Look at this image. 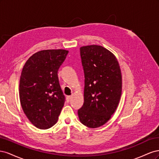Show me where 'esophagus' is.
<instances>
[{
    "label": "esophagus",
    "mask_w": 159,
    "mask_h": 159,
    "mask_svg": "<svg viewBox=\"0 0 159 159\" xmlns=\"http://www.w3.org/2000/svg\"><path fill=\"white\" fill-rule=\"evenodd\" d=\"M71 96H68V97H67L66 98V100H67V102H70V100L71 99Z\"/></svg>",
    "instance_id": "34e87169"
}]
</instances>
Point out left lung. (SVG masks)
<instances>
[{"label":"left lung","mask_w":159,"mask_h":159,"mask_svg":"<svg viewBox=\"0 0 159 159\" xmlns=\"http://www.w3.org/2000/svg\"><path fill=\"white\" fill-rule=\"evenodd\" d=\"M84 76V102L78 111L80 122L89 128L106 123L117 108L122 76L116 57L102 46L80 48Z\"/></svg>","instance_id":"1"}]
</instances>
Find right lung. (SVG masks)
I'll return each instance as SVG.
<instances>
[{"instance_id": "obj_1", "label": "right lung", "mask_w": 159, "mask_h": 159, "mask_svg": "<svg viewBox=\"0 0 159 159\" xmlns=\"http://www.w3.org/2000/svg\"><path fill=\"white\" fill-rule=\"evenodd\" d=\"M68 54L62 49L41 50L30 56L22 68L20 104L28 120L38 129L54 125L64 105L57 71Z\"/></svg>"}]
</instances>
